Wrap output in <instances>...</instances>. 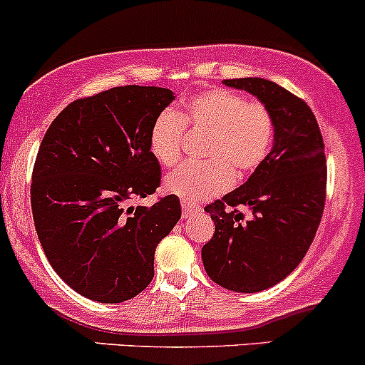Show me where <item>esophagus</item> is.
Listing matches in <instances>:
<instances>
[{"mask_svg": "<svg viewBox=\"0 0 365 365\" xmlns=\"http://www.w3.org/2000/svg\"><path fill=\"white\" fill-rule=\"evenodd\" d=\"M200 210V207H198L197 204H191V202H184L182 200V217L186 220V217L193 216L195 212H198Z\"/></svg>", "mask_w": 365, "mask_h": 365, "instance_id": "34e87169", "label": "esophagus"}]
</instances>
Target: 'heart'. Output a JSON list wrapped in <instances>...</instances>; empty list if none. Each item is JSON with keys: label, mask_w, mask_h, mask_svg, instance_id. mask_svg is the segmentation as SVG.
Returning <instances> with one entry per match:
<instances>
[{"label": "heart", "mask_w": 365, "mask_h": 365, "mask_svg": "<svg viewBox=\"0 0 365 365\" xmlns=\"http://www.w3.org/2000/svg\"><path fill=\"white\" fill-rule=\"evenodd\" d=\"M184 128L205 135L202 158L207 163L184 165L165 179V190L184 202L205 200L228 190L260 167L274 144L276 123L269 108L237 93L209 89L191 96L182 110H163L149 131V151L158 163L172 167L181 158Z\"/></svg>", "instance_id": "heart-1"}]
</instances>
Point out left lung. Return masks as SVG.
Here are the masks:
<instances>
[{
	"instance_id": "obj_1",
	"label": "left lung",
	"mask_w": 365,
	"mask_h": 365,
	"mask_svg": "<svg viewBox=\"0 0 365 365\" xmlns=\"http://www.w3.org/2000/svg\"><path fill=\"white\" fill-rule=\"evenodd\" d=\"M223 84L257 96L272 114L276 133L269 156L250 179L205 207L216 230L202 247V262L220 287L257 294L294 272L313 242L325 205V151L306 101L265 78ZM237 207L248 209L247 220Z\"/></svg>"
}]
</instances>
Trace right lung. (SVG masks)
Listing matches in <instances>:
<instances>
[{"mask_svg": "<svg viewBox=\"0 0 365 365\" xmlns=\"http://www.w3.org/2000/svg\"><path fill=\"white\" fill-rule=\"evenodd\" d=\"M174 100L155 86L75 100L40 144L31 182L36 234L52 269L86 299L118 304L145 290L156 246L181 220L175 195L151 207L130 205L160 186L149 131Z\"/></svg>", "mask_w": 365, "mask_h": 365, "instance_id": "add662e5", "label": "right lung"}]
</instances>
